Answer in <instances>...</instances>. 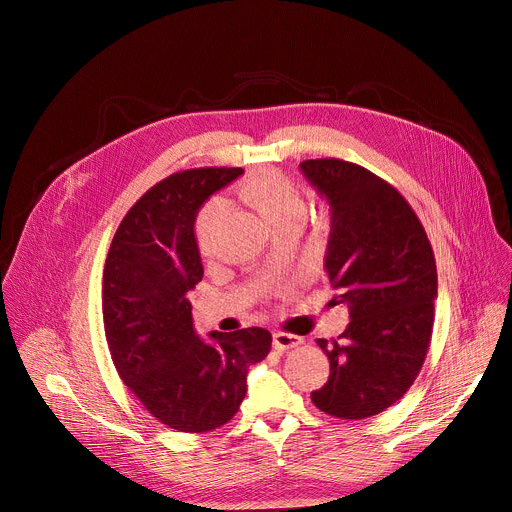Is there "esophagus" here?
I'll use <instances>...</instances> for the list:
<instances>
[{"mask_svg": "<svg viewBox=\"0 0 512 512\" xmlns=\"http://www.w3.org/2000/svg\"><path fill=\"white\" fill-rule=\"evenodd\" d=\"M302 344V338L296 336V334H287V332H275L273 334V348L283 352V350H289V348H296Z\"/></svg>", "mask_w": 512, "mask_h": 512, "instance_id": "34e87169", "label": "esophagus"}]
</instances>
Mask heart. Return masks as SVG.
<instances>
[{
    "label": "heart",
    "mask_w": 512,
    "mask_h": 512,
    "mask_svg": "<svg viewBox=\"0 0 512 512\" xmlns=\"http://www.w3.org/2000/svg\"><path fill=\"white\" fill-rule=\"evenodd\" d=\"M239 198L251 206L275 231L285 225H300L306 216V202L300 190L277 172H257L239 186ZM223 210V200H210L202 206L194 223L196 245L202 253L210 247V235L216 218Z\"/></svg>",
    "instance_id": "heart-1"
}]
</instances>
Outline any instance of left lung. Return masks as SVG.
I'll return each instance as SVG.
<instances>
[{"label": "left lung", "mask_w": 512, "mask_h": 512, "mask_svg": "<svg viewBox=\"0 0 512 512\" xmlns=\"http://www.w3.org/2000/svg\"><path fill=\"white\" fill-rule=\"evenodd\" d=\"M304 178L330 206L326 273L346 304L338 340L318 338L330 377L312 401L328 415L364 419L399 401L425 360L437 271L407 200L385 180L342 160H306Z\"/></svg>", "instance_id": "obj_1"}]
</instances>
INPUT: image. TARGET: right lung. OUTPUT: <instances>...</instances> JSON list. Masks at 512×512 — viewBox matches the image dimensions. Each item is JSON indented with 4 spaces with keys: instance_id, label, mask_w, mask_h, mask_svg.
I'll return each instance as SVG.
<instances>
[{
    "instance_id": "right-lung-1",
    "label": "right lung",
    "mask_w": 512,
    "mask_h": 512,
    "mask_svg": "<svg viewBox=\"0 0 512 512\" xmlns=\"http://www.w3.org/2000/svg\"><path fill=\"white\" fill-rule=\"evenodd\" d=\"M241 174L200 168L168 176L125 214L105 261L103 324L115 369L158 421L186 433L225 425L245 399L249 369L271 348L265 328L200 338L186 298L204 273L196 214Z\"/></svg>"
}]
</instances>
